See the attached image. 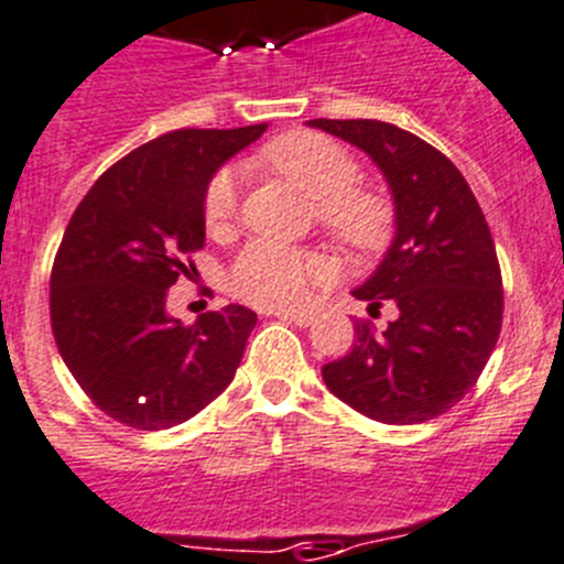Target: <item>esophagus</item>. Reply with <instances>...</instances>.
Masks as SVG:
<instances>
[{"label": "esophagus", "instance_id": "34e87169", "mask_svg": "<svg viewBox=\"0 0 564 564\" xmlns=\"http://www.w3.org/2000/svg\"><path fill=\"white\" fill-rule=\"evenodd\" d=\"M278 319H286V323L300 325V328H308L314 323V314L312 312H286V308H278L275 312Z\"/></svg>", "mask_w": 564, "mask_h": 564}]
</instances>
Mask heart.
Wrapping results in <instances>:
<instances>
[{
  "mask_svg": "<svg viewBox=\"0 0 564 564\" xmlns=\"http://www.w3.org/2000/svg\"><path fill=\"white\" fill-rule=\"evenodd\" d=\"M261 161L317 199L323 228L359 256L381 252L392 241L398 210L387 188L356 183L359 161L339 141L314 130H292L264 147ZM239 214V172L219 170L208 181L203 223L208 234H225ZM330 278L323 256L281 241L256 239L236 256L230 289L261 308H292Z\"/></svg>",
  "mask_w": 564,
  "mask_h": 564,
  "instance_id": "heart-1",
  "label": "heart"
}]
</instances>
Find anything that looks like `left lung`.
<instances>
[{
    "mask_svg": "<svg viewBox=\"0 0 564 564\" xmlns=\"http://www.w3.org/2000/svg\"><path fill=\"white\" fill-rule=\"evenodd\" d=\"M376 161L398 223L378 270L354 297L401 317L378 334L356 323L350 354L323 367L330 392L365 417L412 425L448 412L476 387L496 350L503 283L478 199L442 155L409 130L376 119H312Z\"/></svg>",
    "mask_w": 564,
    "mask_h": 564,
    "instance_id": "obj_1",
    "label": "left lung"
}]
</instances>
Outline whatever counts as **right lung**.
Masks as SVG:
<instances>
[{
    "label": "right lung",
    "instance_id": "add662e5",
    "mask_svg": "<svg viewBox=\"0 0 564 564\" xmlns=\"http://www.w3.org/2000/svg\"><path fill=\"white\" fill-rule=\"evenodd\" d=\"M264 130L152 139L102 172L68 219L50 278L52 334L83 392L130 429L186 423L234 381L256 312L225 306L183 325L166 292L205 245L208 181Z\"/></svg>",
    "mask_w": 564,
    "mask_h": 564
}]
</instances>
